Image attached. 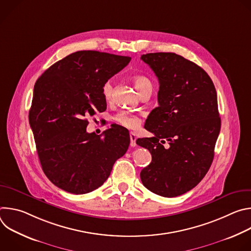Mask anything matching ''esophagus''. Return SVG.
<instances>
[{
    "instance_id": "obj_1",
    "label": "esophagus",
    "mask_w": 251,
    "mask_h": 251,
    "mask_svg": "<svg viewBox=\"0 0 251 251\" xmlns=\"http://www.w3.org/2000/svg\"><path fill=\"white\" fill-rule=\"evenodd\" d=\"M136 135L134 133H130V146L135 147L136 146Z\"/></svg>"
}]
</instances>
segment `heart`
<instances>
[{"label":"heart","mask_w":251,"mask_h":251,"mask_svg":"<svg viewBox=\"0 0 251 251\" xmlns=\"http://www.w3.org/2000/svg\"><path fill=\"white\" fill-rule=\"evenodd\" d=\"M133 84L136 88V90L139 92V94H143L148 90H152V83L151 81L142 75H136L132 78ZM113 82L111 80H107L103 86H102V93L104 98L109 101L112 98L113 95ZM114 120L117 124L127 128V129H137L141 124V118L138 114L129 112V111H122L115 115Z\"/></svg>","instance_id":"b5f03b06"}]
</instances>
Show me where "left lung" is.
<instances>
[{"instance_id":"obj_1","label":"left lung","mask_w":251,"mask_h":251,"mask_svg":"<svg viewBox=\"0 0 251 251\" xmlns=\"http://www.w3.org/2000/svg\"><path fill=\"white\" fill-rule=\"evenodd\" d=\"M159 80L158 103L145 128L154 137L136 141L152 162L140 173L152 193L174 198L195 188L207 173L221 131L218 95L205 71L174 52L141 55ZM167 140L168 149L162 145Z\"/></svg>"}]
</instances>
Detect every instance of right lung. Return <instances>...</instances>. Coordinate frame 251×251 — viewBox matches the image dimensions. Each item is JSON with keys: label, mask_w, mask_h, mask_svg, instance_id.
<instances>
[{"label": "right lung", "mask_w": 251, "mask_h": 251, "mask_svg": "<svg viewBox=\"0 0 251 251\" xmlns=\"http://www.w3.org/2000/svg\"><path fill=\"white\" fill-rule=\"evenodd\" d=\"M129 56L96 50L71 53L48 68L33 87L28 121L44 173L59 189L90 193L108 178L130 144L121 126L104 137L87 133V118L106 110L103 84L122 70Z\"/></svg>", "instance_id": "1"}]
</instances>
